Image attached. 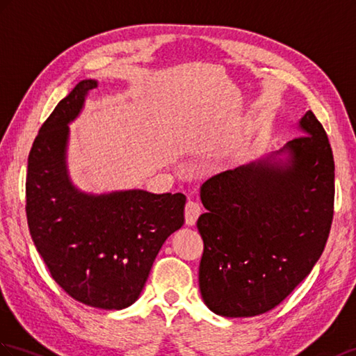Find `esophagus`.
Returning a JSON list of instances; mask_svg holds the SVG:
<instances>
[{"label":"esophagus","instance_id":"1","mask_svg":"<svg viewBox=\"0 0 356 356\" xmlns=\"http://www.w3.org/2000/svg\"><path fill=\"white\" fill-rule=\"evenodd\" d=\"M200 213H202L200 204L189 200L186 203V206H185V222H186V225L188 226H194L197 218L200 217Z\"/></svg>","mask_w":356,"mask_h":356}]
</instances>
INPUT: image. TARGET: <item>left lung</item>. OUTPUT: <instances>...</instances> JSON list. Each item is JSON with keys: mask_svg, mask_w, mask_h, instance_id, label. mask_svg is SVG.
Returning a JSON list of instances; mask_svg holds the SVG:
<instances>
[{"mask_svg": "<svg viewBox=\"0 0 356 356\" xmlns=\"http://www.w3.org/2000/svg\"><path fill=\"white\" fill-rule=\"evenodd\" d=\"M300 136L267 158L206 180L197 220L204 249L203 300L222 317H254L282 302L325 250L334 217L335 165L311 111Z\"/></svg>", "mask_w": 356, "mask_h": 356, "instance_id": "obj_1", "label": "left lung"}]
</instances>
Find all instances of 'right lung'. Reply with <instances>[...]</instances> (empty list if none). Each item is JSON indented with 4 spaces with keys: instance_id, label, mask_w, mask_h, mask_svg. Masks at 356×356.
Listing matches in <instances>:
<instances>
[{
    "instance_id": "obj_1",
    "label": "right lung",
    "mask_w": 356,
    "mask_h": 356,
    "mask_svg": "<svg viewBox=\"0 0 356 356\" xmlns=\"http://www.w3.org/2000/svg\"><path fill=\"white\" fill-rule=\"evenodd\" d=\"M97 80H81L42 124L29 154L26 212L30 235L53 279L92 308L138 300L162 244L184 226L186 197L127 189L88 194L66 168L71 121Z\"/></svg>"
}]
</instances>
